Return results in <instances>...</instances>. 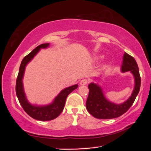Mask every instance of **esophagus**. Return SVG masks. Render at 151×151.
Segmentation results:
<instances>
[{
  "label": "esophagus",
  "mask_w": 151,
  "mask_h": 151,
  "mask_svg": "<svg viewBox=\"0 0 151 151\" xmlns=\"http://www.w3.org/2000/svg\"><path fill=\"white\" fill-rule=\"evenodd\" d=\"M88 83V80L87 79H83V80H81V81L80 82V84L81 85H85L86 84Z\"/></svg>",
  "instance_id": "1"
}]
</instances>
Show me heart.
<instances>
[{"instance_id": "1", "label": "heart", "mask_w": 151, "mask_h": 151, "mask_svg": "<svg viewBox=\"0 0 151 151\" xmlns=\"http://www.w3.org/2000/svg\"><path fill=\"white\" fill-rule=\"evenodd\" d=\"M101 57V58H102V57H102V56H101V57Z\"/></svg>"}]
</instances>
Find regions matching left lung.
Returning <instances> with one entry per match:
<instances>
[{"label":"left lung","instance_id":"obj_1","mask_svg":"<svg viewBox=\"0 0 151 151\" xmlns=\"http://www.w3.org/2000/svg\"><path fill=\"white\" fill-rule=\"evenodd\" d=\"M122 73L131 71L134 78V87L131 96L121 104H115L109 101L104 96L99 85L91 83L88 85L89 93L86 103V108L91 115L96 119H111L121 116L130 109L139 94L140 79L139 66L134 58L124 52L121 66Z\"/></svg>","mask_w":151,"mask_h":151}]
</instances>
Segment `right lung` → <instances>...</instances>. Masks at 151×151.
Returning <instances> with one entry per match:
<instances>
[{
  "mask_svg": "<svg viewBox=\"0 0 151 151\" xmlns=\"http://www.w3.org/2000/svg\"><path fill=\"white\" fill-rule=\"evenodd\" d=\"M48 47H49V43L40 45L24 57L20 64L16 82V94L22 109L32 118L41 121H51L59 116L65 107L66 97L78 87V85H75L63 89L55 97L52 103L47 105H33L27 101L26 94L24 91L23 84H22V78H23L25 67L27 64L39 52L40 48H46Z\"/></svg>",
  "mask_w": 151,
  "mask_h": 151,
  "instance_id": "obj_1",
  "label": "right lung"
}]
</instances>
